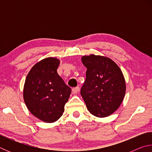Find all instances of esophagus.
I'll return each instance as SVG.
<instances>
[{
  "label": "esophagus",
  "instance_id": "34e87169",
  "mask_svg": "<svg viewBox=\"0 0 152 152\" xmlns=\"http://www.w3.org/2000/svg\"><path fill=\"white\" fill-rule=\"evenodd\" d=\"M80 91V88L78 86L75 87V88H73L72 90V92L73 94H76Z\"/></svg>",
  "mask_w": 152,
  "mask_h": 152
}]
</instances>
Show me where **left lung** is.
<instances>
[{"label":"left lung","mask_w":152,"mask_h":152,"mask_svg":"<svg viewBox=\"0 0 152 152\" xmlns=\"http://www.w3.org/2000/svg\"><path fill=\"white\" fill-rule=\"evenodd\" d=\"M87 68L80 94L89 112L98 117L109 116L121 104L126 85L121 70L110 58L101 56H83Z\"/></svg>","instance_id":"1"}]
</instances>
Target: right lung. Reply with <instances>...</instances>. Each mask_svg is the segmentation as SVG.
Wrapping results in <instances>:
<instances>
[{"label": "right lung", "mask_w": 152, "mask_h": 152, "mask_svg": "<svg viewBox=\"0 0 152 152\" xmlns=\"http://www.w3.org/2000/svg\"><path fill=\"white\" fill-rule=\"evenodd\" d=\"M60 60L48 58L33 67L25 80L23 98L27 109L38 119L46 123L57 121L72 90L58 75Z\"/></svg>", "instance_id": "obj_1"}]
</instances>
